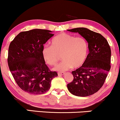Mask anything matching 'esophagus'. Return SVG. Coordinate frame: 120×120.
Returning <instances> with one entry per match:
<instances>
[{
	"mask_svg": "<svg viewBox=\"0 0 120 120\" xmlns=\"http://www.w3.org/2000/svg\"><path fill=\"white\" fill-rule=\"evenodd\" d=\"M64 74H65V73L64 72H58V76H62V75H64Z\"/></svg>",
	"mask_w": 120,
	"mask_h": 120,
	"instance_id": "esophagus-1",
	"label": "esophagus"
}]
</instances>
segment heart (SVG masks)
Instances as JSON below:
<instances>
[{"mask_svg":"<svg viewBox=\"0 0 120 120\" xmlns=\"http://www.w3.org/2000/svg\"><path fill=\"white\" fill-rule=\"evenodd\" d=\"M51 46H45L42 55L45 62L55 66L60 60L63 61L54 68L60 72L67 71L72 67L77 68L83 65L88 54V44L84 38L68 34L60 33L52 39Z\"/></svg>","mask_w":120,"mask_h":120,"instance_id":"obj_1","label":"heart"}]
</instances>
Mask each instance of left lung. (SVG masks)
<instances>
[{
    "label": "left lung",
    "mask_w": 120,
    "mask_h": 120,
    "mask_svg": "<svg viewBox=\"0 0 120 120\" xmlns=\"http://www.w3.org/2000/svg\"><path fill=\"white\" fill-rule=\"evenodd\" d=\"M68 31L78 32L87 41L89 53L83 65L72 72L74 80L67 84V88L76 96H89L102 88L110 70V46L102 35L86 28Z\"/></svg>",
    "instance_id": "left-lung-1"
}]
</instances>
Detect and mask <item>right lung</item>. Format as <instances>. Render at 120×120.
<instances>
[{
  "label": "right lung",
  "mask_w": 120,
  "mask_h": 120,
  "mask_svg": "<svg viewBox=\"0 0 120 120\" xmlns=\"http://www.w3.org/2000/svg\"><path fill=\"white\" fill-rule=\"evenodd\" d=\"M52 32L43 29L21 32L9 45L10 71L18 86L28 93H45L52 79L58 76L56 71H50L42 55L44 44L54 35Z\"/></svg>",
  "instance_id": "right-lung-1"
}]
</instances>
